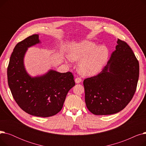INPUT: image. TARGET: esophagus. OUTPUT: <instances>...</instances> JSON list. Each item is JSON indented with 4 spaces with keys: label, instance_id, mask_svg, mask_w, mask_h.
<instances>
[{
    "label": "esophagus",
    "instance_id": "obj_1",
    "mask_svg": "<svg viewBox=\"0 0 146 146\" xmlns=\"http://www.w3.org/2000/svg\"><path fill=\"white\" fill-rule=\"evenodd\" d=\"M82 82V79L80 78H77L75 79V82L76 83H79Z\"/></svg>",
    "mask_w": 146,
    "mask_h": 146
}]
</instances>
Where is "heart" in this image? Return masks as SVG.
Here are the masks:
<instances>
[{
    "instance_id": "heart-1",
    "label": "heart",
    "mask_w": 146,
    "mask_h": 146,
    "mask_svg": "<svg viewBox=\"0 0 146 146\" xmlns=\"http://www.w3.org/2000/svg\"><path fill=\"white\" fill-rule=\"evenodd\" d=\"M109 56V51L104 45L99 46L90 41L74 43L68 50V61L80 60L79 71L83 75L92 76L101 70Z\"/></svg>"
}]
</instances>
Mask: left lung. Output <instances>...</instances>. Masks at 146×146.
I'll return each instance as SVG.
<instances>
[{
	"instance_id": "1",
	"label": "left lung",
	"mask_w": 146,
	"mask_h": 146,
	"mask_svg": "<svg viewBox=\"0 0 146 146\" xmlns=\"http://www.w3.org/2000/svg\"><path fill=\"white\" fill-rule=\"evenodd\" d=\"M117 44L103 70L83 81L86 106L97 115L121 111L131 101L136 90L139 61L127 42L118 39Z\"/></svg>"
}]
</instances>
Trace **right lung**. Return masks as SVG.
<instances>
[{
  "mask_svg": "<svg viewBox=\"0 0 146 146\" xmlns=\"http://www.w3.org/2000/svg\"><path fill=\"white\" fill-rule=\"evenodd\" d=\"M38 34L31 35L18 42L12 53L7 67V82L12 95L20 108L34 116L48 117L63 108L66 95L75 85L73 74L50 70L32 78L24 64L28 47L40 43Z\"/></svg>",
  "mask_w": 146,
  "mask_h": 146,
  "instance_id": "add662e5",
  "label": "right lung"
}]
</instances>
